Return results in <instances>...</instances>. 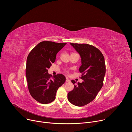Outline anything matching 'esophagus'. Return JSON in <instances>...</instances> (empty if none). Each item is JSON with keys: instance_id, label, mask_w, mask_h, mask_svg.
Returning a JSON list of instances; mask_svg holds the SVG:
<instances>
[{"instance_id": "1", "label": "esophagus", "mask_w": 132, "mask_h": 132, "mask_svg": "<svg viewBox=\"0 0 132 132\" xmlns=\"http://www.w3.org/2000/svg\"><path fill=\"white\" fill-rule=\"evenodd\" d=\"M66 82H70V80H69V79L68 77L66 78Z\"/></svg>"}]
</instances>
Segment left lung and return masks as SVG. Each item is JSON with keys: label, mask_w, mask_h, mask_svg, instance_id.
Returning <instances> with one entry per match:
<instances>
[{"label": "left lung", "mask_w": 132, "mask_h": 132, "mask_svg": "<svg viewBox=\"0 0 132 132\" xmlns=\"http://www.w3.org/2000/svg\"><path fill=\"white\" fill-rule=\"evenodd\" d=\"M79 54L82 73L81 83L77 82L73 89L67 95L68 101L72 104L81 106L91 102L97 96L103 86L105 74V64L103 54L99 50L87 44L70 43ZM75 85V80H71Z\"/></svg>", "instance_id": "left-lung-1"}]
</instances>
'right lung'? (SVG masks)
I'll return each mask as SVG.
<instances>
[{"instance_id":"1","label":"right lung","mask_w":132,"mask_h":132,"mask_svg":"<svg viewBox=\"0 0 132 132\" xmlns=\"http://www.w3.org/2000/svg\"><path fill=\"white\" fill-rule=\"evenodd\" d=\"M66 44L44 41L29 53L26 65V77L30 95L37 102L47 104L53 102L58 89L66 80L62 74L53 76L48 69L56 60V54Z\"/></svg>"}]
</instances>
